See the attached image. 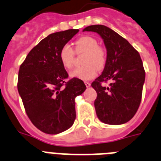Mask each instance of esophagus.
<instances>
[{
    "label": "esophagus",
    "instance_id": "1",
    "mask_svg": "<svg viewBox=\"0 0 161 161\" xmlns=\"http://www.w3.org/2000/svg\"><path fill=\"white\" fill-rule=\"evenodd\" d=\"M85 85H86V87H89V86L91 85V84L89 83V81H85Z\"/></svg>",
    "mask_w": 161,
    "mask_h": 161
}]
</instances>
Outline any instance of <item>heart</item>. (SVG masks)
<instances>
[{
	"label": "heart",
	"instance_id": "obj_1",
	"mask_svg": "<svg viewBox=\"0 0 161 161\" xmlns=\"http://www.w3.org/2000/svg\"><path fill=\"white\" fill-rule=\"evenodd\" d=\"M75 51L76 53H85L83 59V67L75 68L70 72L72 77L80 80H90L94 78L97 69H102L106 62V53L103 47L98 46V42L93 37L82 36L75 42ZM75 51L68 44H65L59 52L61 64L67 69L73 66Z\"/></svg>",
	"mask_w": 161,
	"mask_h": 161
}]
</instances>
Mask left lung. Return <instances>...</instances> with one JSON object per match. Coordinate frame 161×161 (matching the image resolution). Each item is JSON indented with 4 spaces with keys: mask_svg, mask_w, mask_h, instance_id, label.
I'll return each mask as SVG.
<instances>
[{
    "mask_svg": "<svg viewBox=\"0 0 161 161\" xmlns=\"http://www.w3.org/2000/svg\"><path fill=\"white\" fill-rule=\"evenodd\" d=\"M83 31L100 35L107 51L103 72L91 85L97 92V116L106 124L127 123L137 112L142 99L145 71L140 55L128 41L106 25H89ZM109 80L110 87L102 86V82Z\"/></svg>",
    "mask_w": 161,
    "mask_h": 161,
    "instance_id": "left-lung-1",
    "label": "left lung"
}]
</instances>
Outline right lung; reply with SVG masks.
Returning <instances> with one entry per match:
<instances>
[{
	"label": "right lung",
	"instance_id": "obj_1",
	"mask_svg": "<svg viewBox=\"0 0 161 161\" xmlns=\"http://www.w3.org/2000/svg\"><path fill=\"white\" fill-rule=\"evenodd\" d=\"M79 30L53 33L31 50L18 72V90L25 113L38 130L55 135L76 119L75 98L86 89L83 80L68 78L59 52Z\"/></svg>",
	"mask_w": 161,
	"mask_h": 161
}]
</instances>
